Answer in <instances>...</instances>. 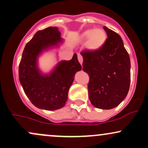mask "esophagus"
<instances>
[{
  "mask_svg": "<svg viewBox=\"0 0 148 148\" xmlns=\"http://www.w3.org/2000/svg\"><path fill=\"white\" fill-rule=\"evenodd\" d=\"M77 59H78V61H79V63H80L81 64H82L83 57H82V55L80 53H77Z\"/></svg>",
  "mask_w": 148,
  "mask_h": 148,
  "instance_id": "1",
  "label": "esophagus"
}]
</instances>
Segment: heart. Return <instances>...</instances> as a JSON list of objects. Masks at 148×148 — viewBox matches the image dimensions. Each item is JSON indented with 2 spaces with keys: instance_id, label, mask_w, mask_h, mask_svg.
<instances>
[{
  "instance_id": "heart-1",
  "label": "heart",
  "mask_w": 148,
  "mask_h": 148,
  "mask_svg": "<svg viewBox=\"0 0 148 148\" xmlns=\"http://www.w3.org/2000/svg\"><path fill=\"white\" fill-rule=\"evenodd\" d=\"M81 38L83 40L88 39L86 44L87 48L95 51L104 46L107 40V34L102 29H89L82 33Z\"/></svg>"
}]
</instances>
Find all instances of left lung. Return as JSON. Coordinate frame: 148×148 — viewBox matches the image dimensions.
I'll list each match as a JSON object with an SVG mask.
<instances>
[{
    "mask_svg": "<svg viewBox=\"0 0 148 148\" xmlns=\"http://www.w3.org/2000/svg\"><path fill=\"white\" fill-rule=\"evenodd\" d=\"M107 39L95 51L84 50L83 71L89 76L88 98L96 108L111 109L125 98L130 84V59L121 36L104 26Z\"/></svg>",
    "mask_w": 148,
    "mask_h": 148,
    "instance_id": "obj_1",
    "label": "left lung"
}]
</instances>
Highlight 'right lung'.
<instances>
[{
    "label": "right lung",
    "mask_w": 148,
    "mask_h": 148,
    "mask_svg": "<svg viewBox=\"0 0 148 148\" xmlns=\"http://www.w3.org/2000/svg\"><path fill=\"white\" fill-rule=\"evenodd\" d=\"M57 27L38 31L23 52L18 68L19 81L25 95L37 108L49 111L62 108L75 74L82 69L75 53L72 60L59 62L50 74L41 73L37 67L38 56L43 50L62 42Z\"/></svg>",
    "instance_id": "right-lung-1"
}]
</instances>
